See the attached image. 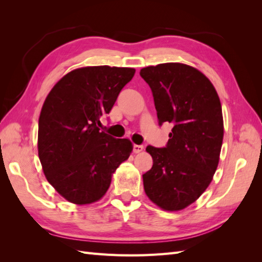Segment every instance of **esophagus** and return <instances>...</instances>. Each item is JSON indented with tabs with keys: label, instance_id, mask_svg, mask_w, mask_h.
Wrapping results in <instances>:
<instances>
[{
	"label": "esophagus",
	"instance_id": "34e87169",
	"mask_svg": "<svg viewBox=\"0 0 262 262\" xmlns=\"http://www.w3.org/2000/svg\"><path fill=\"white\" fill-rule=\"evenodd\" d=\"M143 149H144L143 145H137V144H134V145H133V151H134V153H140L143 151Z\"/></svg>",
	"mask_w": 262,
	"mask_h": 262
}]
</instances>
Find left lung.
Instances as JSON below:
<instances>
[{"label": "left lung", "mask_w": 262, "mask_h": 262, "mask_svg": "<svg viewBox=\"0 0 262 262\" xmlns=\"http://www.w3.org/2000/svg\"><path fill=\"white\" fill-rule=\"evenodd\" d=\"M140 75L152 90L159 125H173L165 147H146L153 165L143 174L144 190L162 209L181 210L207 189L219 165L224 135L219 94L186 64L147 66Z\"/></svg>", "instance_id": "1"}]
</instances>
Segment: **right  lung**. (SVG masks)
<instances>
[{
  "mask_svg": "<svg viewBox=\"0 0 262 262\" xmlns=\"http://www.w3.org/2000/svg\"><path fill=\"white\" fill-rule=\"evenodd\" d=\"M134 69L89 66L70 72L49 92L38 124V155L48 182L69 202L86 205L107 192L132 142L100 130Z\"/></svg>",
  "mask_w": 262,
  "mask_h": 262,
  "instance_id": "right-lung-1",
  "label": "right lung"
}]
</instances>
